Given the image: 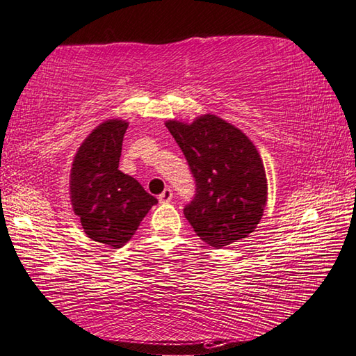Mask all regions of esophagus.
Wrapping results in <instances>:
<instances>
[{
  "instance_id": "34e87169",
  "label": "esophagus",
  "mask_w": 356,
  "mask_h": 356,
  "mask_svg": "<svg viewBox=\"0 0 356 356\" xmlns=\"http://www.w3.org/2000/svg\"><path fill=\"white\" fill-rule=\"evenodd\" d=\"M171 200H172V191L170 188H165V191L159 196V202L160 204H170Z\"/></svg>"
}]
</instances>
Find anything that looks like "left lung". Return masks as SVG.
<instances>
[{"label":"left lung","instance_id":"left-lung-1","mask_svg":"<svg viewBox=\"0 0 356 356\" xmlns=\"http://www.w3.org/2000/svg\"><path fill=\"white\" fill-rule=\"evenodd\" d=\"M196 184L184 208L199 238L222 248L254 232L267 204V179L254 145L216 115L166 122Z\"/></svg>","mask_w":356,"mask_h":356}]
</instances>
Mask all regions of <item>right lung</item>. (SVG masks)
Instances as JSON below:
<instances>
[{
	"instance_id": "obj_1",
	"label": "right lung",
	"mask_w": 356,
	"mask_h": 356,
	"mask_svg": "<svg viewBox=\"0 0 356 356\" xmlns=\"http://www.w3.org/2000/svg\"><path fill=\"white\" fill-rule=\"evenodd\" d=\"M128 123L108 120L76 151L71 170V202L81 227L95 242L120 248L157 199L134 177L118 170Z\"/></svg>"
}]
</instances>
